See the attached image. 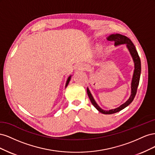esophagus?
Wrapping results in <instances>:
<instances>
[{
    "mask_svg": "<svg viewBox=\"0 0 155 155\" xmlns=\"http://www.w3.org/2000/svg\"><path fill=\"white\" fill-rule=\"evenodd\" d=\"M87 65L83 63H79L77 64L76 67H75V70L76 71H82V70H87Z\"/></svg>",
    "mask_w": 155,
    "mask_h": 155,
    "instance_id": "1",
    "label": "esophagus"
}]
</instances>
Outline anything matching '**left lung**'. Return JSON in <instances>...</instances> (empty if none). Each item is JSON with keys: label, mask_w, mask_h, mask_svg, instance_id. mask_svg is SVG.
Wrapping results in <instances>:
<instances>
[{"label": "left lung", "mask_w": 155, "mask_h": 155, "mask_svg": "<svg viewBox=\"0 0 155 155\" xmlns=\"http://www.w3.org/2000/svg\"><path fill=\"white\" fill-rule=\"evenodd\" d=\"M107 39L108 41H114V46H118L121 45H126V47L129 50V53L133 58L134 64V69L133 72V75L132 78V81H131V94L129 99L127 100L124 104L121 105L120 107L116 108V109H110L109 110H105L102 109L101 108L97 105L96 101H95L94 98L93 97L92 94L89 90V88L87 87V94L89 97L92 104L94 106L96 109L101 113L104 114H111L118 112L121 110H123L126 107H127L130 104H131L134 100L136 94H137V88L139 85L140 81V74H141V61H140V59L137 52L136 47L134 46L133 42L129 39L125 35H121L120 34H110V35L107 37Z\"/></svg>", "instance_id": "1"}]
</instances>
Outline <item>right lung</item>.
I'll return each mask as SVG.
<instances>
[{
  "instance_id": "right-lung-1",
  "label": "right lung",
  "mask_w": 155,
  "mask_h": 155,
  "mask_svg": "<svg viewBox=\"0 0 155 155\" xmlns=\"http://www.w3.org/2000/svg\"><path fill=\"white\" fill-rule=\"evenodd\" d=\"M71 77H72V76H70L68 78L67 80V82H66V85H65V87H67L68 86V83H69V82H70V79H71Z\"/></svg>"
}]
</instances>
